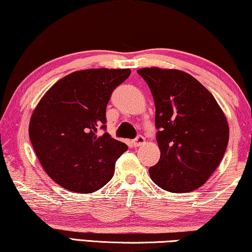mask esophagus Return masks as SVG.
<instances>
[{
  "instance_id": "34e87169",
  "label": "esophagus",
  "mask_w": 252,
  "mask_h": 252,
  "mask_svg": "<svg viewBox=\"0 0 252 252\" xmlns=\"http://www.w3.org/2000/svg\"><path fill=\"white\" fill-rule=\"evenodd\" d=\"M145 143V138L143 137V136H137L136 138H134V139L132 140V144H133V146L134 147H138V146H140V145H143Z\"/></svg>"
}]
</instances>
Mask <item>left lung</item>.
Wrapping results in <instances>:
<instances>
[{"instance_id": "left-lung-1", "label": "left lung", "mask_w": 252, "mask_h": 252, "mask_svg": "<svg viewBox=\"0 0 252 252\" xmlns=\"http://www.w3.org/2000/svg\"><path fill=\"white\" fill-rule=\"evenodd\" d=\"M155 104L161 157L148 169L158 187L187 193L201 187L218 168L227 148L229 127L210 91L189 73L158 67L138 69Z\"/></svg>"}]
</instances>
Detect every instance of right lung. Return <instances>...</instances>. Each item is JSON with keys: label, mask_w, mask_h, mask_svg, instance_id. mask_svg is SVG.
Masks as SVG:
<instances>
[{"label": "right lung", "mask_w": 252, "mask_h": 252, "mask_svg": "<svg viewBox=\"0 0 252 252\" xmlns=\"http://www.w3.org/2000/svg\"><path fill=\"white\" fill-rule=\"evenodd\" d=\"M131 70L91 68L60 79L32 114L31 143L42 168L63 189L92 193L112 179L115 162L127 146L106 129V106Z\"/></svg>", "instance_id": "add662e5"}]
</instances>
